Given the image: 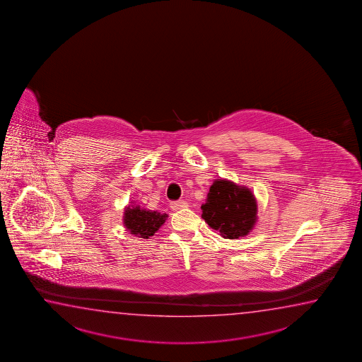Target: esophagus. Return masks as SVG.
<instances>
[{
  "label": "esophagus",
  "instance_id": "esophagus-1",
  "mask_svg": "<svg viewBox=\"0 0 362 362\" xmlns=\"http://www.w3.org/2000/svg\"><path fill=\"white\" fill-rule=\"evenodd\" d=\"M187 206H188V203L185 201H177L170 203V208H172L173 211H180V209H184Z\"/></svg>",
  "mask_w": 362,
  "mask_h": 362
}]
</instances>
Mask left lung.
Listing matches in <instances>:
<instances>
[{
    "instance_id": "8db88e82",
    "label": "left lung",
    "mask_w": 362,
    "mask_h": 362,
    "mask_svg": "<svg viewBox=\"0 0 362 362\" xmlns=\"http://www.w3.org/2000/svg\"><path fill=\"white\" fill-rule=\"evenodd\" d=\"M202 218L223 238L237 240L250 233L256 224V198L245 187L217 179L202 206Z\"/></svg>"
}]
</instances>
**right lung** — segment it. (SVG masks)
Returning <instances> with one entry per match:
<instances>
[{"label":"right lung","mask_w":362,"mask_h":362,"mask_svg":"<svg viewBox=\"0 0 362 362\" xmlns=\"http://www.w3.org/2000/svg\"><path fill=\"white\" fill-rule=\"evenodd\" d=\"M168 214L144 209L136 204L125 206L122 222L130 233L148 240L167 221Z\"/></svg>","instance_id":"obj_1"}]
</instances>
